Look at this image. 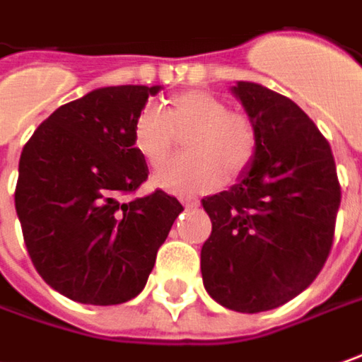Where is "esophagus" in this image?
Here are the masks:
<instances>
[{"mask_svg": "<svg viewBox=\"0 0 362 362\" xmlns=\"http://www.w3.org/2000/svg\"><path fill=\"white\" fill-rule=\"evenodd\" d=\"M181 203L185 205L187 209H197V207H199L197 199H181Z\"/></svg>", "mask_w": 362, "mask_h": 362, "instance_id": "34e87169", "label": "esophagus"}]
</instances>
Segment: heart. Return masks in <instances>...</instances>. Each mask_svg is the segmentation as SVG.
I'll return each mask as SVG.
<instances>
[{
	"label": "heart",
	"mask_w": 362,
	"mask_h": 362,
	"mask_svg": "<svg viewBox=\"0 0 362 362\" xmlns=\"http://www.w3.org/2000/svg\"><path fill=\"white\" fill-rule=\"evenodd\" d=\"M187 155L161 165L153 183L173 195H201L219 189L225 175L235 179L253 163L259 135L241 111H231L215 93L193 89L171 99L169 107L147 103L133 121V143L149 165L171 153L177 133Z\"/></svg>",
	"instance_id": "obj_1"
}]
</instances>
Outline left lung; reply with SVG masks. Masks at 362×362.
<instances>
[{"label": "left lung", "mask_w": 362, "mask_h": 362, "mask_svg": "<svg viewBox=\"0 0 362 362\" xmlns=\"http://www.w3.org/2000/svg\"><path fill=\"white\" fill-rule=\"evenodd\" d=\"M259 135L253 163L239 183L205 197L213 229L201 249L203 285L237 313L277 309L321 273L341 205L331 145L288 97L237 81Z\"/></svg>", "instance_id": "1"}]
</instances>
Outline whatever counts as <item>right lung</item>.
Wrapping results in <instances>:
<instances>
[{
	"label": "right lung",
	"mask_w": 362,
	"mask_h": 362,
	"mask_svg": "<svg viewBox=\"0 0 362 362\" xmlns=\"http://www.w3.org/2000/svg\"><path fill=\"white\" fill-rule=\"evenodd\" d=\"M159 85L93 89L55 109L19 157L16 211L41 279L83 305L137 297L183 205L147 179L133 121Z\"/></svg>",
	"instance_id": "1"
}]
</instances>
